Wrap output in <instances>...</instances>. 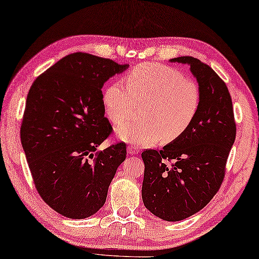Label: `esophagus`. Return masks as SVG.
<instances>
[{"label": "esophagus", "instance_id": "1", "mask_svg": "<svg viewBox=\"0 0 259 259\" xmlns=\"http://www.w3.org/2000/svg\"><path fill=\"white\" fill-rule=\"evenodd\" d=\"M127 152H128L130 155H137L139 150H138V147H134V146H130L128 149H127Z\"/></svg>", "mask_w": 259, "mask_h": 259}]
</instances>
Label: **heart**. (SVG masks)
Returning <instances> with one entry per match:
<instances>
[{"instance_id":"heart-1","label":"heart","mask_w":259,"mask_h":259,"mask_svg":"<svg viewBox=\"0 0 259 259\" xmlns=\"http://www.w3.org/2000/svg\"><path fill=\"white\" fill-rule=\"evenodd\" d=\"M126 86L111 83L103 93V107L109 120L121 124L131 119L142 104V119L121 125L119 137L147 147L164 140L172 142L184 135L201 107V90L196 81L171 66L143 63L126 74Z\"/></svg>"}]
</instances>
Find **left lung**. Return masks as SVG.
<instances>
[{
	"mask_svg": "<svg viewBox=\"0 0 259 259\" xmlns=\"http://www.w3.org/2000/svg\"><path fill=\"white\" fill-rule=\"evenodd\" d=\"M190 65L201 90V107L192 126L162 150L142 152V200L167 222H179L203 209L222 186L236 124L232 97L224 80L192 56L171 59Z\"/></svg>",
	"mask_w": 259,
	"mask_h": 259,
	"instance_id": "1",
	"label": "left lung"
}]
</instances>
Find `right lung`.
Segmentation results:
<instances>
[{
    "instance_id": "1",
    "label": "right lung",
    "mask_w": 259,
    "mask_h": 259,
    "mask_svg": "<svg viewBox=\"0 0 259 259\" xmlns=\"http://www.w3.org/2000/svg\"><path fill=\"white\" fill-rule=\"evenodd\" d=\"M127 64L87 53L62 58L29 88L20 140L37 193L56 212L83 219L104 205L126 143L97 151L112 133L104 82Z\"/></svg>"
}]
</instances>
